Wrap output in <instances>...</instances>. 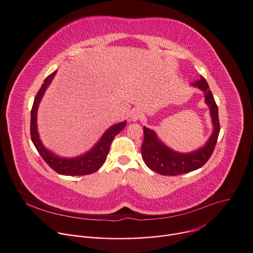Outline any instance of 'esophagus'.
I'll use <instances>...</instances> for the list:
<instances>
[{
  "mask_svg": "<svg viewBox=\"0 0 253 253\" xmlns=\"http://www.w3.org/2000/svg\"><path fill=\"white\" fill-rule=\"evenodd\" d=\"M142 111L140 110V109H137V108H135V109H132L131 111H130V113H129V117H130V120L132 121V122H136V121H138L139 118H141L142 117Z\"/></svg>",
  "mask_w": 253,
  "mask_h": 253,
  "instance_id": "1",
  "label": "esophagus"
}]
</instances>
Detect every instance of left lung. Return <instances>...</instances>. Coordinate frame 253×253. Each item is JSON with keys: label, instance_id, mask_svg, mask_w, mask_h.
Here are the masks:
<instances>
[{"label": "left lung", "instance_id": "left-lung-1", "mask_svg": "<svg viewBox=\"0 0 253 253\" xmlns=\"http://www.w3.org/2000/svg\"><path fill=\"white\" fill-rule=\"evenodd\" d=\"M199 87L205 94V102L211 108L213 124V132L207 143L199 150L192 153H177L162 144L152 129L143 127L144 142L141 147L142 157L146 166L161 175H179L203 167L214 150L219 133V121L217 105L212 96L209 84L203 77L192 84Z\"/></svg>", "mask_w": 253, "mask_h": 253}]
</instances>
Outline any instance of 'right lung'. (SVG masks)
I'll use <instances>...</instances> for the list:
<instances>
[{
    "instance_id": "add662e5",
    "label": "right lung",
    "mask_w": 253,
    "mask_h": 253,
    "mask_svg": "<svg viewBox=\"0 0 253 253\" xmlns=\"http://www.w3.org/2000/svg\"><path fill=\"white\" fill-rule=\"evenodd\" d=\"M56 71L52 72L50 76L46 78L43 81L41 88L39 90L34 104L33 108L31 111V137L32 141L37 148L38 152L42 156V158L44 160V162L57 173L63 174V175H85V174H91L95 171H97L104 162H105L110 145L114 139V137L120 133L126 126V123H121L112 126L110 128H108L105 133L102 136L100 141L97 143V145L93 148V149L87 152L86 154L78 157V158H72V159H66L61 158L54 155L50 151H48L46 148H44L39 138L38 128H37V111L39 103L46 91V88L52 82Z\"/></svg>"
}]
</instances>
